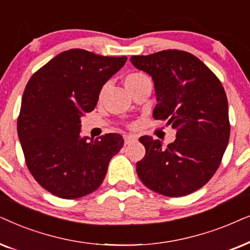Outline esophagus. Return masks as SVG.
Listing matches in <instances>:
<instances>
[{
	"label": "esophagus",
	"instance_id": "esophagus-1",
	"mask_svg": "<svg viewBox=\"0 0 250 250\" xmlns=\"http://www.w3.org/2000/svg\"><path fill=\"white\" fill-rule=\"evenodd\" d=\"M137 141V137L136 136H132V135H125V144L128 145V144H131V143H134Z\"/></svg>",
	"mask_w": 250,
	"mask_h": 250
}]
</instances>
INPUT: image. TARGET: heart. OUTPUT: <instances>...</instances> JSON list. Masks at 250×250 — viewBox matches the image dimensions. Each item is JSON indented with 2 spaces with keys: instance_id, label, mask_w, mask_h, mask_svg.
I'll return each mask as SVG.
<instances>
[{
  "instance_id": "heart-1",
  "label": "heart",
  "mask_w": 250,
  "mask_h": 250,
  "mask_svg": "<svg viewBox=\"0 0 250 250\" xmlns=\"http://www.w3.org/2000/svg\"><path fill=\"white\" fill-rule=\"evenodd\" d=\"M147 78L145 74H143V73H139V72H134V73H130V74H128L125 76V85H129V84H134V83H137L139 81H142V80H144ZM103 92H104V89L101 91V95H99V97L102 98L103 96Z\"/></svg>"
}]
</instances>
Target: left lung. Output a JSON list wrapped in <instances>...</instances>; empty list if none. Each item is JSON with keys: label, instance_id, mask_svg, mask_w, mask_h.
Instances as JSON below:
<instances>
[{"label": "left lung", "instance_id": "left-lung-1", "mask_svg": "<svg viewBox=\"0 0 250 250\" xmlns=\"http://www.w3.org/2000/svg\"><path fill=\"white\" fill-rule=\"evenodd\" d=\"M130 62L154 83L158 104L153 118L176 130L167 147L149 136L139 138L146 153L136 165L137 175L159 194L184 197L208 183L229 144L224 88L200 59L181 50L132 56Z\"/></svg>", "mask_w": 250, "mask_h": 250}]
</instances>
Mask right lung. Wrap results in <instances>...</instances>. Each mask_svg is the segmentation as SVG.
Here are the masks:
<instances>
[{
    "label": "right lung",
    "instance_id": "right-lung-1",
    "mask_svg": "<svg viewBox=\"0 0 250 250\" xmlns=\"http://www.w3.org/2000/svg\"><path fill=\"white\" fill-rule=\"evenodd\" d=\"M127 57H106L83 49L56 56L34 73L22 95L18 137L26 165L36 182L62 199L97 189L122 136H81V116L97 105L103 85Z\"/></svg>",
    "mask_w": 250,
    "mask_h": 250
}]
</instances>
